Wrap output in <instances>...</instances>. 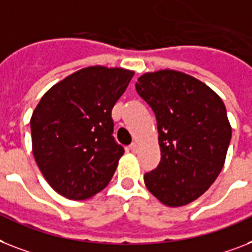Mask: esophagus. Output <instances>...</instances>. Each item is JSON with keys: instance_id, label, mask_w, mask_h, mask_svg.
Returning <instances> with one entry per match:
<instances>
[{"instance_id": "esophagus-1", "label": "esophagus", "mask_w": 252, "mask_h": 252, "mask_svg": "<svg viewBox=\"0 0 252 252\" xmlns=\"http://www.w3.org/2000/svg\"><path fill=\"white\" fill-rule=\"evenodd\" d=\"M128 148H130L131 152H136L138 151V144H136V143H131Z\"/></svg>"}]
</instances>
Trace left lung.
I'll list each match as a JSON object with an SVG mask.
<instances>
[{"label": "left lung", "instance_id": "obj_1", "mask_svg": "<svg viewBox=\"0 0 252 252\" xmlns=\"http://www.w3.org/2000/svg\"><path fill=\"white\" fill-rule=\"evenodd\" d=\"M136 91L157 120L161 162L144 175L159 202L180 207L196 201L221 171L232 138L225 105L213 89L174 69L141 74Z\"/></svg>", "mask_w": 252, "mask_h": 252}]
</instances>
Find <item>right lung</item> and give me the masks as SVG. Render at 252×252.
Wrapping results in <instances>:
<instances>
[{
    "label": "right lung",
    "instance_id": "obj_1",
    "mask_svg": "<svg viewBox=\"0 0 252 252\" xmlns=\"http://www.w3.org/2000/svg\"><path fill=\"white\" fill-rule=\"evenodd\" d=\"M134 70L86 66L45 93L31 117L38 168L60 196L84 201L113 178L125 151L114 141L112 108Z\"/></svg>",
    "mask_w": 252,
    "mask_h": 252
}]
</instances>
